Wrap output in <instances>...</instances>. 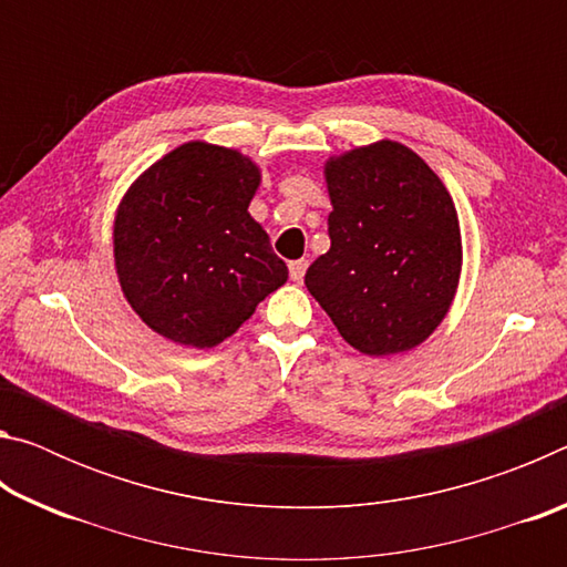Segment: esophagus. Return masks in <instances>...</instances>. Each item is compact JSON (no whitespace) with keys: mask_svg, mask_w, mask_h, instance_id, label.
Masks as SVG:
<instances>
[{"mask_svg":"<svg viewBox=\"0 0 567 567\" xmlns=\"http://www.w3.org/2000/svg\"><path fill=\"white\" fill-rule=\"evenodd\" d=\"M305 270H307V260H295V262H290V277H292L295 282H302Z\"/></svg>","mask_w":567,"mask_h":567,"instance_id":"obj_1","label":"esophagus"}]
</instances>
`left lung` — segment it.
Masks as SVG:
<instances>
[{
	"mask_svg": "<svg viewBox=\"0 0 567 567\" xmlns=\"http://www.w3.org/2000/svg\"><path fill=\"white\" fill-rule=\"evenodd\" d=\"M324 182L330 249L307 267V290L362 354L417 348L445 320L463 270L447 187L392 140L332 155Z\"/></svg>",
	"mask_w": 567,
	"mask_h": 567,
	"instance_id": "left-lung-1",
	"label": "left lung"
}]
</instances>
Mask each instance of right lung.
Listing matches in <instances>:
<instances>
[{
    "label": "right lung",
    "mask_w": 567,
    "mask_h": 567,
    "mask_svg": "<svg viewBox=\"0 0 567 567\" xmlns=\"http://www.w3.org/2000/svg\"><path fill=\"white\" fill-rule=\"evenodd\" d=\"M260 179L243 152L192 140L124 192L112 225L114 270L150 330L215 348L287 282V265L247 213Z\"/></svg>",
    "instance_id": "add662e5"
}]
</instances>
